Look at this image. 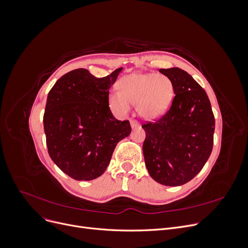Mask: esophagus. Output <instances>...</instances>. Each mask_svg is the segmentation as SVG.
Masks as SVG:
<instances>
[{
	"instance_id": "34e87169",
	"label": "esophagus",
	"mask_w": 248,
	"mask_h": 248,
	"mask_svg": "<svg viewBox=\"0 0 248 248\" xmlns=\"http://www.w3.org/2000/svg\"><path fill=\"white\" fill-rule=\"evenodd\" d=\"M130 126H131V128L133 129V128H137V127H139L140 124H139L138 121H136V120H131V121H130Z\"/></svg>"
}]
</instances>
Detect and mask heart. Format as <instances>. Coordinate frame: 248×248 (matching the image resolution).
Here are the masks:
<instances>
[{"label": "heart", "instance_id": "b5f03b06", "mask_svg": "<svg viewBox=\"0 0 248 248\" xmlns=\"http://www.w3.org/2000/svg\"><path fill=\"white\" fill-rule=\"evenodd\" d=\"M119 91L108 94V104L118 115H127L131 104L145 119H157L167 111L174 96L171 80L163 74L131 73L120 78Z\"/></svg>", "mask_w": 248, "mask_h": 248}]
</instances>
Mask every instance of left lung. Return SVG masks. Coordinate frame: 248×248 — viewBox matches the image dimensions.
<instances>
[{
	"mask_svg": "<svg viewBox=\"0 0 248 248\" xmlns=\"http://www.w3.org/2000/svg\"><path fill=\"white\" fill-rule=\"evenodd\" d=\"M159 72L171 80L176 95L166 115L141 126L142 152L156 182L180 186L196 177L210 157L215 120L207 93L190 74L178 67Z\"/></svg>",
	"mask_w": 248,
	"mask_h": 248,
	"instance_id": "1",
	"label": "left lung"
}]
</instances>
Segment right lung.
<instances>
[{
	"instance_id": "add662e5",
	"label": "right lung",
	"mask_w": 248,
	"mask_h": 248,
	"mask_svg": "<svg viewBox=\"0 0 248 248\" xmlns=\"http://www.w3.org/2000/svg\"><path fill=\"white\" fill-rule=\"evenodd\" d=\"M121 70L100 78L84 68L72 70L47 95L43 125L48 154L74 180L100 177L118 142L131 132L129 121H119L108 107V90Z\"/></svg>"
}]
</instances>
